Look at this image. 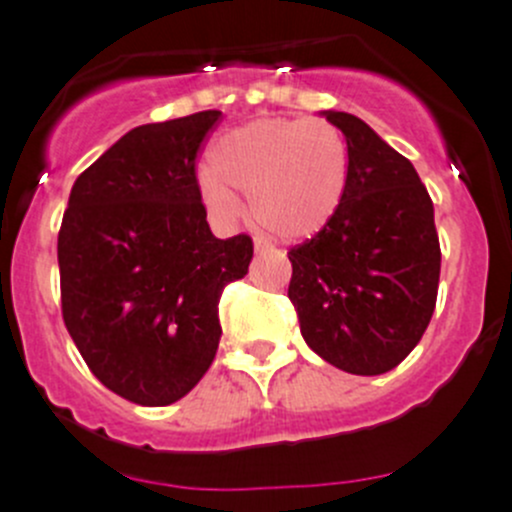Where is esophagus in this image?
Returning a JSON list of instances; mask_svg holds the SVG:
<instances>
[{
	"label": "esophagus",
	"mask_w": 512,
	"mask_h": 512,
	"mask_svg": "<svg viewBox=\"0 0 512 512\" xmlns=\"http://www.w3.org/2000/svg\"><path fill=\"white\" fill-rule=\"evenodd\" d=\"M255 252L257 255H265V252H272V245L270 242L260 240V237H255Z\"/></svg>",
	"instance_id": "34e87169"
}]
</instances>
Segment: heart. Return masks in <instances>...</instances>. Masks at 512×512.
<instances>
[{"instance_id":"1","label":"heart","mask_w":512,"mask_h":512,"mask_svg":"<svg viewBox=\"0 0 512 512\" xmlns=\"http://www.w3.org/2000/svg\"><path fill=\"white\" fill-rule=\"evenodd\" d=\"M215 168L198 175L200 198L215 220L230 225L247 193L250 215L280 240H307L332 223L347 193L349 148L322 118L267 116L223 133Z\"/></svg>"}]
</instances>
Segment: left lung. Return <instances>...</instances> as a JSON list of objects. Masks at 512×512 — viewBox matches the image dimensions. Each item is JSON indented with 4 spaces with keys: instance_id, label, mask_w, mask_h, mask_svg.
<instances>
[{
    "instance_id": "left-lung-1",
    "label": "left lung",
    "mask_w": 512,
    "mask_h": 512,
    "mask_svg": "<svg viewBox=\"0 0 512 512\" xmlns=\"http://www.w3.org/2000/svg\"><path fill=\"white\" fill-rule=\"evenodd\" d=\"M349 148L332 223L289 250V299L312 352L359 376L386 374L421 342L436 309L441 247L433 203L409 158L361 118L322 111Z\"/></svg>"
}]
</instances>
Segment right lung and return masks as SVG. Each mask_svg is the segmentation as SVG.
I'll use <instances>...</instances> for the list:
<instances>
[{
  "mask_svg": "<svg viewBox=\"0 0 512 512\" xmlns=\"http://www.w3.org/2000/svg\"><path fill=\"white\" fill-rule=\"evenodd\" d=\"M220 111L146 123L76 178L59 230L61 312L106 389L141 406L183 399L205 376L227 282L247 275L252 240H218L198 163Z\"/></svg>",
  "mask_w": 512,
  "mask_h": 512,
  "instance_id": "add662e5",
  "label": "right lung"
}]
</instances>
